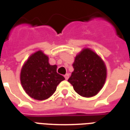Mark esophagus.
<instances>
[{"label":"esophagus","instance_id":"34e87169","mask_svg":"<svg viewBox=\"0 0 130 130\" xmlns=\"http://www.w3.org/2000/svg\"><path fill=\"white\" fill-rule=\"evenodd\" d=\"M65 79H66V80H68V78H69V74H65Z\"/></svg>","mask_w":130,"mask_h":130}]
</instances>
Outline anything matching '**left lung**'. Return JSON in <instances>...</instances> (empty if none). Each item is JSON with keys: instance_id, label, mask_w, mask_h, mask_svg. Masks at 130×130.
I'll return each mask as SVG.
<instances>
[{"instance_id": "8db88e82", "label": "left lung", "mask_w": 130, "mask_h": 130, "mask_svg": "<svg viewBox=\"0 0 130 130\" xmlns=\"http://www.w3.org/2000/svg\"><path fill=\"white\" fill-rule=\"evenodd\" d=\"M74 72L68 79L74 90L81 96L90 98L102 89L106 81V66L98 55L89 48L78 54L73 63Z\"/></svg>"}]
</instances>
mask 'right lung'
Masks as SVG:
<instances>
[{
  "instance_id": "1",
  "label": "right lung",
  "mask_w": 130,
  "mask_h": 130,
  "mask_svg": "<svg viewBox=\"0 0 130 130\" xmlns=\"http://www.w3.org/2000/svg\"><path fill=\"white\" fill-rule=\"evenodd\" d=\"M56 65L48 63V57L41 51L29 57L21 71V83L26 93L37 100L51 97L64 76L56 72Z\"/></svg>"
}]
</instances>
